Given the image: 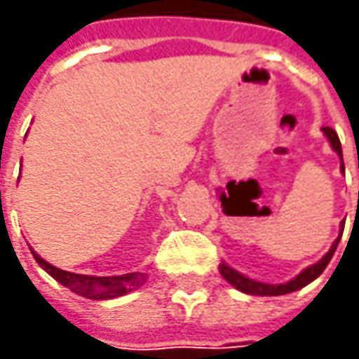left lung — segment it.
<instances>
[{"label": "left lung", "instance_id": "left-lung-1", "mask_svg": "<svg viewBox=\"0 0 359 359\" xmlns=\"http://www.w3.org/2000/svg\"><path fill=\"white\" fill-rule=\"evenodd\" d=\"M324 131V135L327 137V142L332 145V149L336 151L341 159V172H344V156H341V144H339V137L336 131L332 130V128H322ZM344 231V229H341ZM339 240H341V233L338 236V240L332 243V248H330V252L320 259V262H316L313 266L310 268H306L304 271H299L294 280H290V282L285 283H264V282H255L252 278H248V276H243L240 271H236L233 268H229L226 262H222L219 264V273L224 276V280L229 282L236 290H240L243 294H250V296H283V294H292V292H297V290H302L304 285H308L311 283L316 278H320L322 276V271L327 268V264H330V259H332V255L336 252V248H338Z\"/></svg>", "mask_w": 359, "mask_h": 359}]
</instances>
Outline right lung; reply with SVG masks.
Instances as JSON below:
<instances>
[{
	"label": "right lung",
	"mask_w": 359,
	"mask_h": 359,
	"mask_svg": "<svg viewBox=\"0 0 359 359\" xmlns=\"http://www.w3.org/2000/svg\"><path fill=\"white\" fill-rule=\"evenodd\" d=\"M32 254H34L35 262L46 269L55 282H60L65 287H69L74 294L88 297V299H114V297L130 294V292L142 287L147 282V276L142 273V271L123 273V276H109V278L72 273V271H65V269H60L48 264L43 257H39V254H35L34 250H32Z\"/></svg>",
	"instance_id": "obj_1"
}]
</instances>
